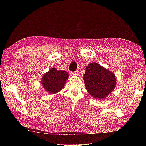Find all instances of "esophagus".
<instances>
[{
    "instance_id": "34e87169",
    "label": "esophagus",
    "mask_w": 146,
    "mask_h": 146,
    "mask_svg": "<svg viewBox=\"0 0 146 146\" xmlns=\"http://www.w3.org/2000/svg\"><path fill=\"white\" fill-rule=\"evenodd\" d=\"M78 74H79V71L78 70H76L75 71H73V72H72V75H75V76L78 75Z\"/></svg>"
}]
</instances>
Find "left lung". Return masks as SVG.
<instances>
[{
  "mask_svg": "<svg viewBox=\"0 0 146 146\" xmlns=\"http://www.w3.org/2000/svg\"><path fill=\"white\" fill-rule=\"evenodd\" d=\"M83 80L89 94L98 100L110 94L117 83L114 74L97 63H91L86 67Z\"/></svg>",
  "mask_w": 146,
  "mask_h": 146,
  "instance_id": "8db88e82",
  "label": "left lung"
}]
</instances>
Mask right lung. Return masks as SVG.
<instances>
[{"mask_svg": "<svg viewBox=\"0 0 146 146\" xmlns=\"http://www.w3.org/2000/svg\"><path fill=\"white\" fill-rule=\"evenodd\" d=\"M68 76L66 71L52 68L42 77L41 85L49 94H57L63 88Z\"/></svg>", "mask_w": 146, "mask_h": 146, "instance_id": "add662e5", "label": "right lung"}]
</instances>
